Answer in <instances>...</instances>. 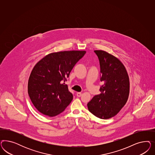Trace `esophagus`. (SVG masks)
Listing matches in <instances>:
<instances>
[{"label": "esophagus", "mask_w": 155, "mask_h": 155, "mask_svg": "<svg viewBox=\"0 0 155 155\" xmlns=\"http://www.w3.org/2000/svg\"><path fill=\"white\" fill-rule=\"evenodd\" d=\"M81 95H82V93H80V92H78V93H77V96L78 97H80Z\"/></svg>", "instance_id": "34e87169"}]
</instances>
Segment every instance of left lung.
I'll return each mask as SVG.
<instances>
[{
	"label": "left lung",
	"instance_id": "1",
	"mask_svg": "<svg viewBox=\"0 0 155 155\" xmlns=\"http://www.w3.org/2000/svg\"><path fill=\"white\" fill-rule=\"evenodd\" d=\"M94 52L101 68V94L87 103L90 112L107 119L115 116L126 104L130 93V80L125 66L117 57L102 50Z\"/></svg>",
	"mask_w": 155,
	"mask_h": 155
}]
</instances>
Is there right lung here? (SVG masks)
<instances>
[{"label":"right lung","instance_id":"obj_1","mask_svg":"<svg viewBox=\"0 0 155 155\" xmlns=\"http://www.w3.org/2000/svg\"><path fill=\"white\" fill-rule=\"evenodd\" d=\"M84 51L53 52L47 54L33 67L28 83V93L39 112L50 117L63 112L73 99L66 78Z\"/></svg>","mask_w":155,"mask_h":155}]
</instances>
